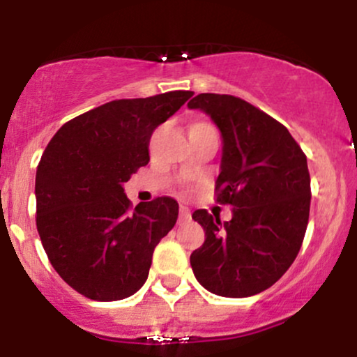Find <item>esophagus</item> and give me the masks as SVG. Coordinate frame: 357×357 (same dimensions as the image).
Wrapping results in <instances>:
<instances>
[{
    "instance_id": "esophagus-1",
    "label": "esophagus",
    "mask_w": 357,
    "mask_h": 357,
    "mask_svg": "<svg viewBox=\"0 0 357 357\" xmlns=\"http://www.w3.org/2000/svg\"><path fill=\"white\" fill-rule=\"evenodd\" d=\"M191 220V211L188 206H181L179 208V221H188Z\"/></svg>"
}]
</instances>
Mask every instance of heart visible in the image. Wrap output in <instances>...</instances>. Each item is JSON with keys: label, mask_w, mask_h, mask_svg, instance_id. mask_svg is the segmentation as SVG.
Masks as SVG:
<instances>
[{"label": "heart", "mask_w": 357, "mask_h": 357, "mask_svg": "<svg viewBox=\"0 0 357 357\" xmlns=\"http://www.w3.org/2000/svg\"><path fill=\"white\" fill-rule=\"evenodd\" d=\"M206 127H213L210 122H206V121H195L191 124V127H190V130L191 129H206Z\"/></svg>", "instance_id": "heart-1"}]
</instances>
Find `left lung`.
Returning <instances> with one entry per match:
<instances>
[{
    "label": "left lung",
    "mask_w": 357,
    "mask_h": 357,
    "mask_svg": "<svg viewBox=\"0 0 357 357\" xmlns=\"http://www.w3.org/2000/svg\"><path fill=\"white\" fill-rule=\"evenodd\" d=\"M188 107L202 109L218 126L223 155L215 196L233 206L225 223L206 210L192 213L206 236L190 257L192 272L216 296H255L284 275L304 241L307 158L284 124L240 97L199 93Z\"/></svg>",
    "instance_id": "left-lung-1"
}]
</instances>
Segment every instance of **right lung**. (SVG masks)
I'll return each instance as SVG.
<instances>
[{
	"label": "right lung",
	"instance_id": "right-lung-1",
	"mask_svg": "<svg viewBox=\"0 0 357 357\" xmlns=\"http://www.w3.org/2000/svg\"><path fill=\"white\" fill-rule=\"evenodd\" d=\"M192 96L173 90L121 99L73 117L56 130L36 167V230L56 273L99 302L136 294L155 245L178 220L169 196L139 203L122 184L149 162V141Z\"/></svg>",
	"mask_w": 357,
	"mask_h": 357
}]
</instances>
